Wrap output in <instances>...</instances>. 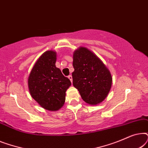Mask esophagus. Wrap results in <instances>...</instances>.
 Returning <instances> with one entry per match:
<instances>
[{
    "label": "esophagus",
    "mask_w": 148,
    "mask_h": 148,
    "mask_svg": "<svg viewBox=\"0 0 148 148\" xmlns=\"http://www.w3.org/2000/svg\"><path fill=\"white\" fill-rule=\"evenodd\" d=\"M68 78L69 79H70V81H71V82H73V79H72V76L71 75H69L68 76Z\"/></svg>",
    "instance_id": "1"
}]
</instances>
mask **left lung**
<instances>
[{
  "mask_svg": "<svg viewBox=\"0 0 148 148\" xmlns=\"http://www.w3.org/2000/svg\"><path fill=\"white\" fill-rule=\"evenodd\" d=\"M73 84L86 103L96 105L108 94L112 76L98 56L88 48L81 47L73 54Z\"/></svg>",
  "mask_w": 148,
  "mask_h": 148,
  "instance_id": "left-lung-1",
  "label": "left lung"
}]
</instances>
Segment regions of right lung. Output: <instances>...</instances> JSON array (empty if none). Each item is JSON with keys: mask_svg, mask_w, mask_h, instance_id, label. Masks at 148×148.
Segmentation results:
<instances>
[{"mask_svg": "<svg viewBox=\"0 0 148 148\" xmlns=\"http://www.w3.org/2000/svg\"><path fill=\"white\" fill-rule=\"evenodd\" d=\"M56 52L46 51L38 58L29 78L32 98L48 110H59L65 102V92L71 83L56 67Z\"/></svg>", "mask_w": 148, "mask_h": 148, "instance_id": "obj_1", "label": "right lung"}]
</instances>
